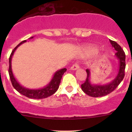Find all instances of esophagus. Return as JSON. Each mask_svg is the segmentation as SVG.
<instances>
[{"label": "esophagus", "mask_w": 132, "mask_h": 132, "mask_svg": "<svg viewBox=\"0 0 132 132\" xmlns=\"http://www.w3.org/2000/svg\"><path fill=\"white\" fill-rule=\"evenodd\" d=\"M78 68H79V65H78V63L73 64L71 67V70H76Z\"/></svg>", "instance_id": "esophagus-1"}]
</instances>
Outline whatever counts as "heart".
<instances>
[{
	"mask_svg": "<svg viewBox=\"0 0 132 132\" xmlns=\"http://www.w3.org/2000/svg\"><path fill=\"white\" fill-rule=\"evenodd\" d=\"M85 50H87L89 53H94L97 51V48L93 46H87L85 47Z\"/></svg>",
	"mask_w": 132,
	"mask_h": 132,
	"instance_id": "1",
	"label": "heart"
}]
</instances>
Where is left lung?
<instances>
[{"label":"left lung","instance_id":"8db88e82","mask_svg":"<svg viewBox=\"0 0 132 132\" xmlns=\"http://www.w3.org/2000/svg\"><path fill=\"white\" fill-rule=\"evenodd\" d=\"M112 46L116 50V56L119 60V71L116 78L109 84L105 85L92 84L90 81V70H86L87 78L84 84L81 85L82 91L86 94L92 97H101L110 94L116 89L119 84L123 80L125 77V70L126 67L125 64V54L119 45L116 41L110 40Z\"/></svg>","mask_w":132,"mask_h":132}]
</instances>
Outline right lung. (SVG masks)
Returning <instances> with one entry per match:
<instances>
[{
	"label": "right lung",
	"mask_w": 132,
	"mask_h": 132,
	"mask_svg": "<svg viewBox=\"0 0 132 132\" xmlns=\"http://www.w3.org/2000/svg\"><path fill=\"white\" fill-rule=\"evenodd\" d=\"M33 38V37L30 38ZM26 40H24L18 44L12 51L10 57L9 59V77H10V80L11 81V83L14 88L17 91L19 92L20 94H23L26 97L29 98H33V99H43V98H47V97L50 96L52 95L54 93L57 91L59 86L60 83H61V80L62 78V75L66 71V68L61 69V70H58L55 73L54 77H53L52 79L51 80L48 84L46 86H45L43 88L38 89H29L28 88H25L21 86L18 81L16 80L14 78V75H13V71H12L11 69V59L12 57H13V54H14V51L16 50L17 48L22 45L23 43L26 42Z\"/></svg>",
	"instance_id": "right-lung-1"
}]
</instances>
